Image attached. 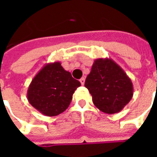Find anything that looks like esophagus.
Listing matches in <instances>:
<instances>
[{
	"instance_id": "34e87169",
	"label": "esophagus",
	"mask_w": 157,
	"mask_h": 157,
	"mask_svg": "<svg viewBox=\"0 0 157 157\" xmlns=\"http://www.w3.org/2000/svg\"><path fill=\"white\" fill-rule=\"evenodd\" d=\"M80 82H81L82 85H84V84H85V78H84V77H82V78L80 79Z\"/></svg>"
}]
</instances>
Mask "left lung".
I'll return each mask as SVG.
<instances>
[{
    "label": "left lung",
    "instance_id": "left-lung-1",
    "mask_svg": "<svg viewBox=\"0 0 157 157\" xmlns=\"http://www.w3.org/2000/svg\"><path fill=\"white\" fill-rule=\"evenodd\" d=\"M85 86L94 105L102 112L113 114L123 110L133 98L134 87L124 71L110 58L94 60Z\"/></svg>",
    "mask_w": 157,
    "mask_h": 157
}]
</instances>
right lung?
Returning <instances> with one entry per match:
<instances>
[{
	"instance_id": "1",
	"label": "right lung",
	"mask_w": 157,
	"mask_h": 157,
	"mask_svg": "<svg viewBox=\"0 0 157 157\" xmlns=\"http://www.w3.org/2000/svg\"><path fill=\"white\" fill-rule=\"evenodd\" d=\"M81 82L59 61L48 63L33 77L28 89L29 103L45 116L54 117L65 111Z\"/></svg>"
}]
</instances>
